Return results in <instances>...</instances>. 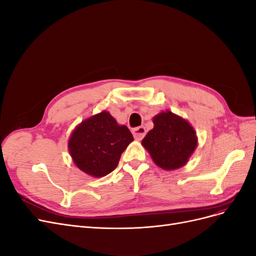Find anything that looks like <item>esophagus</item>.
Returning <instances> with one entry per match:
<instances>
[{"instance_id": "obj_1", "label": "esophagus", "mask_w": 256, "mask_h": 256, "mask_svg": "<svg viewBox=\"0 0 256 256\" xmlns=\"http://www.w3.org/2000/svg\"><path fill=\"white\" fill-rule=\"evenodd\" d=\"M132 134H134V136L136 138V140H142V138L145 136V134H146V129L143 126L136 127L132 130Z\"/></svg>"}]
</instances>
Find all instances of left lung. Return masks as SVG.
I'll list each match as a JSON object with an SVG mask.
<instances>
[{
  "label": "left lung",
  "instance_id": "obj_1",
  "mask_svg": "<svg viewBox=\"0 0 256 256\" xmlns=\"http://www.w3.org/2000/svg\"><path fill=\"white\" fill-rule=\"evenodd\" d=\"M154 128L142 140L154 164L164 170H175L187 164L198 145L190 124L172 112H161L152 120Z\"/></svg>",
  "mask_w": 256,
  "mask_h": 256
}]
</instances>
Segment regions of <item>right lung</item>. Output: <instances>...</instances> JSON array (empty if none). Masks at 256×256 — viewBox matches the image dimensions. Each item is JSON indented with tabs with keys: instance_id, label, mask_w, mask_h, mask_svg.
<instances>
[{
	"instance_id": "obj_1",
	"label": "right lung",
	"mask_w": 256,
	"mask_h": 256,
	"mask_svg": "<svg viewBox=\"0 0 256 256\" xmlns=\"http://www.w3.org/2000/svg\"><path fill=\"white\" fill-rule=\"evenodd\" d=\"M134 141L126 126H120L109 112L85 120L76 127L68 142L69 152L81 171L102 177L114 171L122 152Z\"/></svg>"
}]
</instances>
